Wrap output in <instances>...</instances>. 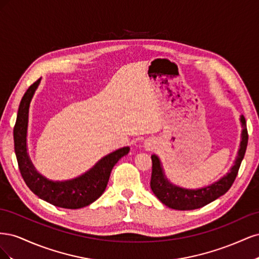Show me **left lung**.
<instances>
[{"instance_id": "obj_1", "label": "left lung", "mask_w": 259, "mask_h": 259, "mask_svg": "<svg viewBox=\"0 0 259 259\" xmlns=\"http://www.w3.org/2000/svg\"><path fill=\"white\" fill-rule=\"evenodd\" d=\"M241 122L243 126L242 140L234 165L231 167L229 173L224 176L222 179H219L218 182L213 185L202 188V189L188 190L169 184L165 177H164L159 158L156 155H151L152 173L150 187L152 192L155 194V197L163 204H165L170 208L178 210H189L203 207L208 204V203L215 201L219 197H222L223 194L228 191L238 175L241 162L243 158H244L248 142L246 122L243 115L241 116Z\"/></svg>"}]
</instances>
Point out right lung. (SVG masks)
I'll return each mask as SVG.
<instances>
[{
	"mask_svg": "<svg viewBox=\"0 0 259 259\" xmlns=\"http://www.w3.org/2000/svg\"><path fill=\"white\" fill-rule=\"evenodd\" d=\"M40 80L31 84L23 95L14 126V147L20 174L31 191L55 206L70 209L88 206L104 193L113 166L122 156L128 153L130 148L117 149L106 155L88 173L72 180L51 182L41 176L34 169L27 153L29 106Z\"/></svg>",
	"mask_w": 259,
	"mask_h": 259,
	"instance_id": "obj_1",
	"label": "right lung"
}]
</instances>
